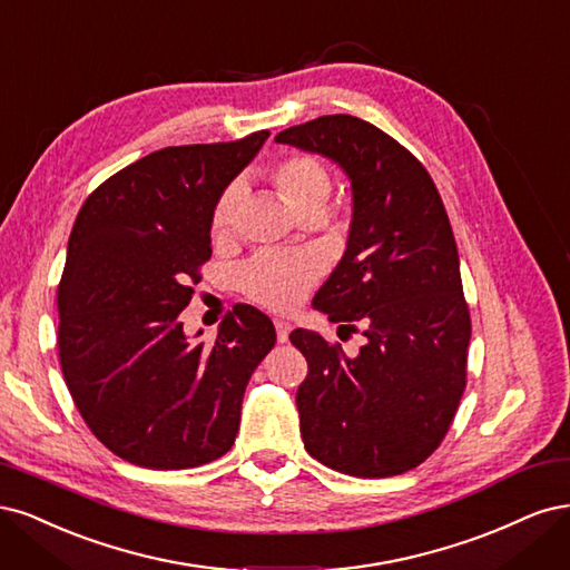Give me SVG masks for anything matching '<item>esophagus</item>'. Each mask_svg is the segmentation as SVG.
Listing matches in <instances>:
<instances>
[{"instance_id":"esophagus-1","label":"esophagus","mask_w":570,"mask_h":570,"mask_svg":"<svg viewBox=\"0 0 570 570\" xmlns=\"http://www.w3.org/2000/svg\"><path fill=\"white\" fill-rule=\"evenodd\" d=\"M274 328H277V341L286 343L291 334V324L286 320H274Z\"/></svg>"}]
</instances>
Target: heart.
<instances>
[{"mask_svg":"<svg viewBox=\"0 0 570 570\" xmlns=\"http://www.w3.org/2000/svg\"><path fill=\"white\" fill-rule=\"evenodd\" d=\"M269 181L284 204L301 217H320L334 187L328 170L307 154H293L272 165ZM242 198V185H229L215 200L210 213V234L215 242H225L234 234ZM317 277L320 263L305 255L263 253L242 269V288L248 298L269 309H288L303 301Z\"/></svg>","mask_w":570,"mask_h":570,"instance_id":"obj_1","label":"heart"}]
</instances>
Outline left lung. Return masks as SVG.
Returning <instances> with one entry per match:
<instances>
[{
	"instance_id": "left-lung-1",
	"label": "left lung",
	"mask_w": 570,
	"mask_h": 570,
	"mask_svg": "<svg viewBox=\"0 0 570 570\" xmlns=\"http://www.w3.org/2000/svg\"><path fill=\"white\" fill-rule=\"evenodd\" d=\"M274 139L332 158L353 187L347 248L312 305L364 345L347 357L341 343L291 332L307 360L305 450L357 479L405 473L443 443L466 389L471 317L443 198L405 146L355 116Z\"/></svg>"
}]
</instances>
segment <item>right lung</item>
<instances>
[{
	"instance_id": "add662e5",
	"label": "right lung",
	"mask_w": 570,
	"mask_h": 570,
	"mask_svg": "<svg viewBox=\"0 0 570 570\" xmlns=\"http://www.w3.org/2000/svg\"><path fill=\"white\" fill-rule=\"evenodd\" d=\"M267 137L144 156L91 191L72 225L57 293L61 372L89 431L125 462L194 469L234 445L274 324L238 303L208 343L185 334L179 312L210 261L215 200Z\"/></svg>"
}]
</instances>
